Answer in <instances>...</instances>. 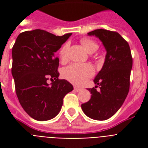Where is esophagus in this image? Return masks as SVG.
Segmentation results:
<instances>
[{
	"mask_svg": "<svg viewBox=\"0 0 148 148\" xmlns=\"http://www.w3.org/2000/svg\"><path fill=\"white\" fill-rule=\"evenodd\" d=\"M74 90L77 91V92H80L81 90V88H77V87H74Z\"/></svg>",
	"mask_w": 148,
	"mask_h": 148,
	"instance_id": "1",
	"label": "esophagus"
}]
</instances>
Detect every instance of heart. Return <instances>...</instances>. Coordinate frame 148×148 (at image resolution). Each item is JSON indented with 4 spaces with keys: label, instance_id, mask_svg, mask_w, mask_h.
Wrapping results in <instances>:
<instances>
[{
    "label": "heart",
    "instance_id": "1",
    "mask_svg": "<svg viewBox=\"0 0 148 148\" xmlns=\"http://www.w3.org/2000/svg\"><path fill=\"white\" fill-rule=\"evenodd\" d=\"M81 44L84 48L88 51L89 53H92L97 51L98 45L90 40L89 38H82L81 40ZM69 45L67 43L63 45L59 51V56L62 60L67 59V51ZM95 74V68L92 65L85 64H73L69 65L68 67H65L63 70V77L70 82L76 84V85H83L90 78Z\"/></svg>",
    "mask_w": 148,
    "mask_h": 148
}]
</instances>
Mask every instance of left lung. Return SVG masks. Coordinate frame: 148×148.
<instances>
[{
  "label": "left lung",
  "mask_w": 148,
  "mask_h": 148,
  "mask_svg": "<svg viewBox=\"0 0 148 148\" xmlns=\"http://www.w3.org/2000/svg\"><path fill=\"white\" fill-rule=\"evenodd\" d=\"M88 35L98 38L107 53L103 67L94 80L95 88L88 89L90 99L82 103L81 108L91 119L105 121L119 110L127 96L133 60L128 43L117 32L97 29Z\"/></svg>",
  "instance_id": "8db88e82"
}]
</instances>
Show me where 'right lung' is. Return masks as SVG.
<instances>
[{
    "label": "right lung",
    "instance_id": "obj_1",
    "mask_svg": "<svg viewBox=\"0 0 148 148\" xmlns=\"http://www.w3.org/2000/svg\"><path fill=\"white\" fill-rule=\"evenodd\" d=\"M71 34L56 36L40 29L24 31L13 46L11 73L17 98L27 114L37 121L56 117L64 96L74 89L67 81L58 79L59 59L55 57ZM49 78L53 81L51 86L47 82Z\"/></svg>",
    "mask_w": 148,
    "mask_h": 148
}]
</instances>
